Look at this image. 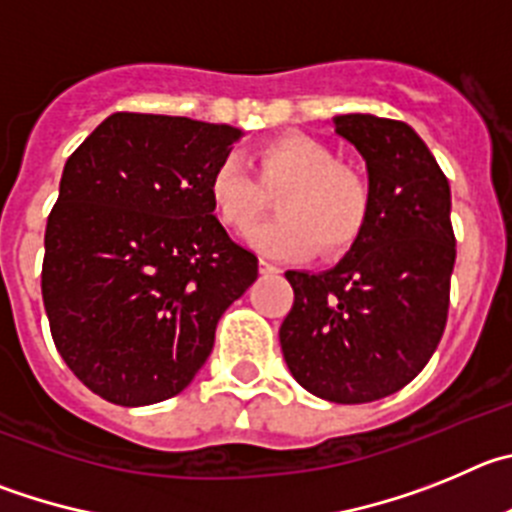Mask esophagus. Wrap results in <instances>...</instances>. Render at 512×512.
Wrapping results in <instances>:
<instances>
[{"mask_svg":"<svg viewBox=\"0 0 512 512\" xmlns=\"http://www.w3.org/2000/svg\"><path fill=\"white\" fill-rule=\"evenodd\" d=\"M260 273H265V275H275V273H280V267H278V265H273V262L265 260V257H262V260H260Z\"/></svg>","mask_w":512,"mask_h":512,"instance_id":"esophagus-1","label":"esophagus"}]
</instances>
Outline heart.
Listing matches in <instances>:
<instances>
[{"label":"heart","instance_id":"1","mask_svg":"<svg viewBox=\"0 0 512 512\" xmlns=\"http://www.w3.org/2000/svg\"><path fill=\"white\" fill-rule=\"evenodd\" d=\"M250 165L257 179L239 158H224L211 170L209 196L219 222L245 232L278 193V219L250 232L260 252L303 257L316 250L336 257L362 237L372 211L370 181L339 163L329 145L306 135H280L257 145Z\"/></svg>","mask_w":512,"mask_h":512}]
</instances>
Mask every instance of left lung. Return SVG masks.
<instances>
[{
  "instance_id": "obj_1",
  "label": "left lung",
  "mask_w": 512,
  "mask_h": 512,
  "mask_svg": "<svg viewBox=\"0 0 512 512\" xmlns=\"http://www.w3.org/2000/svg\"><path fill=\"white\" fill-rule=\"evenodd\" d=\"M334 124L367 160L370 222L336 267L285 273L293 306L280 347L308 393L354 405L398 393L436 352L457 239L449 181L408 124L372 114Z\"/></svg>"
}]
</instances>
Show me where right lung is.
Masks as SVG:
<instances>
[{
  "mask_svg": "<svg viewBox=\"0 0 512 512\" xmlns=\"http://www.w3.org/2000/svg\"><path fill=\"white\" fill-rule=\"evenodd\" d=\"M242 132L117 112L66 160L45 227L43 303L55 349L91 393L150 405L181 393L257 257L214 216L211 170Z\"/></svg>",
  "mask_w": 512,
  "mask_h": 512,
  "instance_id": "right-lung-1",
  "label": "right lung"
}]
</instances>
